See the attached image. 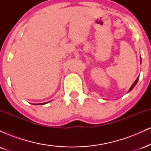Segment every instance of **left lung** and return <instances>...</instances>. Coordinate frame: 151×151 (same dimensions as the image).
Segmentation results:
<instances>
[{"label":"left lung","instance_id":"8db88e82","mask_svg":"<svg viewBox=\"0 0 151 151\" xmlns=\"http://www.w3.org/2000/svg\"><path fill=\"white\" fill-rule=\"evenodd\" d=\"M138 79H139V77H138V78H137V79H136V81H135V82H134V83H133V85H132V86H131V88H130V89H129V91H131V90H132V89H133V88H134V86H136V84H137V82H138Z\"/></svg>","mask_w":151,"mask_h":151}]
</instances>
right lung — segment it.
<instances>
[{
    "label": "right lung",
    "mask_w": 151,
    "mask_h": 151,
    "mask_svg": "<svg viewBox=\"0 0 151 151\" xmlns=\"http://www.w3.org/2000/svg\"><path fill=\"white\" fill-rule=\"evenodd\" d=\"M47 103H48V102H46V103H42V104H40V105H42V104H47Z\"/></svg>",
    "instance_id": "add662e5"
}]
</instances>
